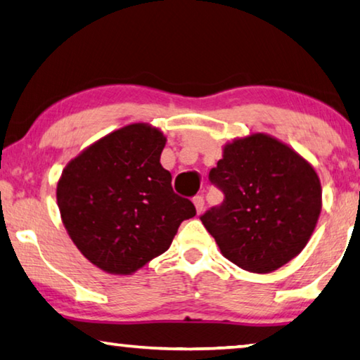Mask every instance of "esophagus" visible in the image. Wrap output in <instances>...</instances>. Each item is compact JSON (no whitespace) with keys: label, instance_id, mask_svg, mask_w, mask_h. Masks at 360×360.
<instances>
[{"label":"esophagus","instance_id":"34e87169","mask_svg":"<svg viewBox=\"0 0 360 360\" xmlns=\"http://www.w3.org/2000/svg\"><path fill=\"white\" fill-rule=\"evenodd\" d=\"M194 205H195V210H197V213L200 214V213L203 212V205H205V200H203V197H202V195H197V197H194Z\"/></svg>","mask_w":360,"mask_h":360}]
</instances>
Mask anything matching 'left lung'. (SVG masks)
I'll use <instances>...</instances> for the list:
<instances>
[{
  "label": "left lung",
  "mask_w": 360,
  "mask_h": 360,
  "mask_svg": "<svg viewBox=\"0 0 360 360\" xmlns=\"http://www.w3.org/2000/svg\"><path fill=\"white\" fill-rule=\"evenodd\" d=\"M210 181L224 202L200 219L234 265L264 275L307 245L321 212V184L296 150L264 132L238 137L223 147Z\"/></svg>",
  "instance_id": "left-lung-1"
}]
</instances>
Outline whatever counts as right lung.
Instances as JSON below:
<instances>
[{
    "label": "right lung",
    "instance_id": "obj_1",
    "mask_svg": "<svg viewBox=\"0 0 360 360\" xmlns=\"http://www.w3.org/2000/svg\"><path fill=\"white\" fill-rule=\"evenodd\" d=\"M165 134L134 122L98 139L66 165L56 186L64 228L85 259L132 275L169 249L194 203L176 195L160 163Z\"/></svg>",
    "mask_w": 360,
    "mask_h": 360
}]
</instances>
